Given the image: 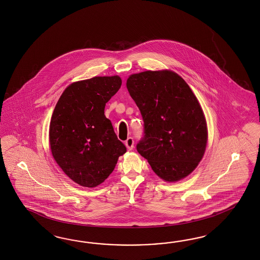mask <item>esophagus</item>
<instances>
[{"instance_id":"obj_1","label":"esophagus","mask_w":260,"mask_h":260,"mask_svg":"<svg viewBox=\"0 0 260 260\" xmlns=\"http://www.w3.org/2000/svg\"><path fill=\"white\" fill-rule=\"evenodd\" d=\"M125 145H126V148L128 150H133L134 148V140L133 137H128L125 142Z\"/></svg>"}]
</instances>
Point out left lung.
Wrapping results in <instances>:
<instances>
[{"instance_id": "8db88e82", "label": "left lung", "mask_w": 260, "mask_h": 260, "mask_svg": "<svg viewBox=\"0 0 260 260\" xmlns=\"http://www.w3.org/2000/svg\"><path fill=\"white\" fill-rule=\"evenodd\" d=\"M126 87L144 121L137 151L165 181L189 175L208 139L203 110L189 85L173 71H149L131 75Z\"/></svg>"}]
</instances>
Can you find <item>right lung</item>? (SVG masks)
Returning a JSON list of instances; mask_svg holds the SVG:
<instances>
[{
  "label": "right lung",
  "mask_w": 260,
  "mask_h": 260,
  "mask_svg": "<svg viewBox=\"0 0 260 260\" xmlns=\"http://www.w3.org/2000/svg\"><path fill=\"white\" fill-rule=\"evenodd\" d=\"M121 85L119 76L76 82L56 104L49 126L51 152L63 173L83 187L105 181L126 151L104 111Z\"/></svg>",
  "instance_id": "add662e5"
}]
</instances>
